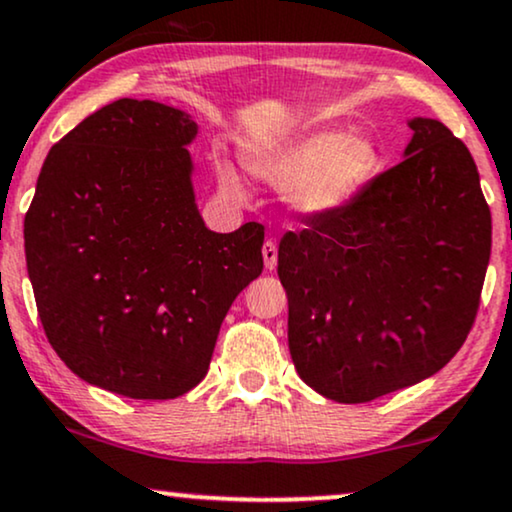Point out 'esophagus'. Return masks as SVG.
Returning a JSON list of instances; mask_svg holds the SVG:
<instances>
[{"mask_svg": "<svg viewBox=\"0 0 512 512\" xmlns=\"http://www.w3.org/2000/svg\"><path fill=\"white\" fill-rule=\"evenodd\" d=\"M263 261H266L268 270H273L277 266V242L275 239H266V244H263Z\"/></svg>", "mask_w": 512, "mask_h": 512, "instance_id": "obj_1", "label": "esophagus"}]
</instances>
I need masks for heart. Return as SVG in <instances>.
<instances>
[{"mask_svg": "<svg viewBox=\"0 0 512 512\" xmlns=\"http://www.w3.org/2000/svg\"><path fill=\"white\" fill-rule=\"evenodd\" d=\"M377 161L380 154L368 135H339L332 130L249 154L251 173L273 187H292L289 201L304 216H330L339 211L375 175ZM216 173L230 197L246 199L244 180L230 161L220 159Z\"/></svg>", "mask_w": 512, "mask_h": 512, "instance_id": "heart-1", "label": "heart"}]
</instances>
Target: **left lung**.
Listing matches in <instances>:
<instances>
[{
    "mask_svg": "<svg viewBox=\"0 0 512 512\" xmlns=\"http://www.w3.org/2000/svg\"><path fill=\"white\" fill-rule=\"evenodd\" d=\"M408 125L406 159L339 211L287 232L277 251L294 368L339 403L439 372L468 339L482 296L491 213L475 161L444 123Z\"/></svg>",
    "mask_w": 512,
    "mask_h": 512,
    "instance_id": "left-lung-1",
    "label": "left lung"
}]
</instances>
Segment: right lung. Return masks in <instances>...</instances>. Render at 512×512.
<instances>
[{"label":"right lung","instance_id":"right-lung-1","mask_svg":"<svg viewBox=\"0 0 512 512\" xmlns=\"http://www.w3.org/2000/svg\"><path fill=\"white\" fill-rule=\"evenodd\" d=\"M189 113L118 99L49 149L25 261L52 349L80 380L175 399L204 380L237 294L263 270V225L211 232L192 187Z\"/></svg>","mask_w":512,"mask_h":512}]
</instances>
